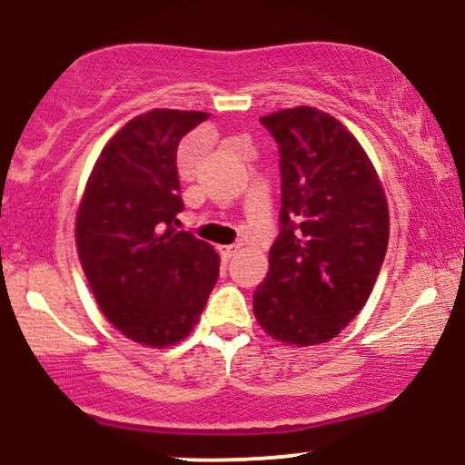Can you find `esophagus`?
<instances>
[{
	"label": "esophagus",
	"instance_id": "esophagus-1",
	"mask_svg": "<svg viewBox=\"0 0 465 465\" xmlns=\"http://www.w3.org/2000/svg\"><path fill=\"white\" fill-rule=\"evenodd\" d=\"M216 249H218V253H221L223 260H229L233 253H236V247H233V244H221V247H216Z\"/></svg>",
	"mask_w": 465,
	"mask_h": 465
}]
</instances>
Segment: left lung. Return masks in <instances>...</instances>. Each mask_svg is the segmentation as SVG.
Instances as JSON below:
<instances>
[{"label":"left lung","instance_id":"left-lung-1","mask_svg":"<svg viewBox=\"0 0 465 465\" xmlns=\"http://www.w3.org/2000/svg\"><path fill=\"white\" fill-rule=\"evenodd\" d=\"M280 146V236L253 314L282 343L334 339L365 306L389 242L387 196L367 153L336 117L295 106L260 117Z\"/></svg>","mask_w":465,"mask_h":465}]
</instances>
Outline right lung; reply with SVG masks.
I'll use <instances>...</instances> for the list:
<instances>
[{"label":"right lung","mask_w":465,"mask_h":465,"mask_svg":"<svg viewBox=\"0 0 465 465\" xmlns=\"http://www.w3.org/2000/svg\"><path fill=\"white\" fill-rule=\"evenodd\" d=\"M203 111L153 109L100 153L76 214L78 258L104 317L135 343L168 348L199 322L218 280L214 247L177 232L181 137Z\"/></svg>","instance_id":"1"}]
</instances>
